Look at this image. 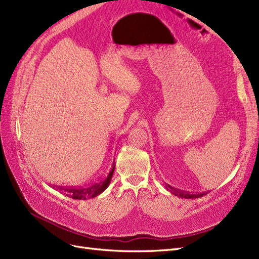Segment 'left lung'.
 <instances>
[{
  "label": "left lung",
  "mask_w": 259,
  "mask_h": 259,
  "mask_svg": "<svg viewBox=\"0 0 259 259\" xmlns=\"http://www.w3.org/2000/svg\"><path fill=\"white\" fill-rule=\"evenodd\" d=\"M166 189L169 190L171 193H173L174 195H177V197H180V198H184V199H198V198H201L203 197V195L207 194V192H202V193H190V192H187V191H184V190H180V189H177V188H174L171 187L169 185H166Z\"/></svg>",
  "instance_id": "8db88e82"
}]
</instances>
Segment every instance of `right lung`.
<instances>
[{
  "instance_id": "obj_1",
  "label": "right lung",
  "mask_w": 259,
  "mask_h": 259,
  "mask_svg": "<svg viewBox=\"0 0 259 259\" xmlns=\"http://www.w3.org/2000/svg\"><path fill=\"white\" fill-rule=\"evenodd\" d=\"M114 167H115V164L113 161L111 168H110V170H109L107 176L97 180V182L93 183V184L81 186V187H69V188L57 187V190L60 193L66 194L67 197L75 199V200H86V199L95 198L101 192H104L108 188L109 184H110V182H111V178L113 176Z\"/></svg>"
}]
</instances>
